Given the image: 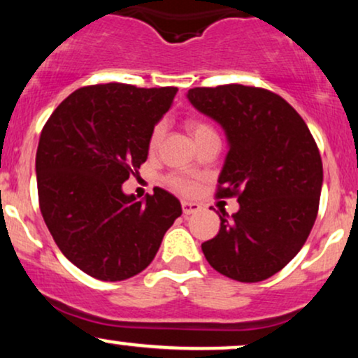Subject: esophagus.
I'll list each match as a JSON object with an SVG mask.
<instances>
[{
    "label": "esophagus",
    "instance_id": "obj_1",
    "mask_svg": "<svg viewBox=\"0 0 358 358\" xmlns=\"http://www.w3.org/2000/svg\"><path fill=\"white\" fill-rule=\"evenodd\" d=\"M182 210L183 215H192V213H196L200 210V205L195 202H182Z\"/></svg>",
    "mask_w": 358,
    "mask_h": 358
}]
</instances>
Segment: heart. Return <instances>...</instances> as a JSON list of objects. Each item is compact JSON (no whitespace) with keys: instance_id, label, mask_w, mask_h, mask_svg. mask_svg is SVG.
Returning <instances> with one entry per match:
<instances>
[{"instance_id":"heart-1","label":"heart","mask_w":358,"mask_h":358,"mask_svg":"<svg viewBox=\"0 0 358 358\" xmlns=\"http://www.w3.org/2000/svg\"><path fill=\"white\" fill-rule=\"evenodd\" d=\"M185 129L188 131V134H190L196 145H199L200 141H203L205 138L217 136L215 131L212 129L210 124H207V122L202 121V119H196V117H188L187 121H185ZM162 138H163V124H156L150 134V141H148L150 151H155L156 148L159 146ZM168 183H170L171 188H175V190L183 192V193H190L193 192V188H195L190 180L182 178V176H171V178L168 180Z\"/></svg>"}]
</instances>
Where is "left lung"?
Listing matches in <instances>:
<instances>
[{
	"label": "left lung",
	"instance_id": "1",
	"mask_svg": "<svg viewBox=\"0 0 358 358\" xmlns=\"http://www.w3.org/2000/svg\"><path fill=\"white\" fill-rule=\"evenodd\" d=\"M196 110L224 127L229 153L219 199L239 210L220 213V231L203 242L208 264L241 282L264 281L303 248L316 220L323 165L303 117L278 94L227 84L187 94Z\"/></svg>",
	"mask_w": 358,
	"mask_h": 358
}]
</instances>
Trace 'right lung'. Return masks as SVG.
<instances>
[{
    "label": "right lung",
    "instance_id": "right-lung-1",
    "mask_svg": "<svg viewBox=\"0 0 358 358\" xmlns=\"http://www.w3.org/2000/svg\"><path fill=\"white\" fill-rule=\"evenodd\" d=\"M176 90L89 85L62 101L43 126L35 162L40 210L62 254L89 276L122 281L141 273L182 215L178 199L163 188L139 202L122 192L146 162L151 131Z\"/></svg>",
    "mask_w": 358,
    "mask_h": 358
}]
</instances>
